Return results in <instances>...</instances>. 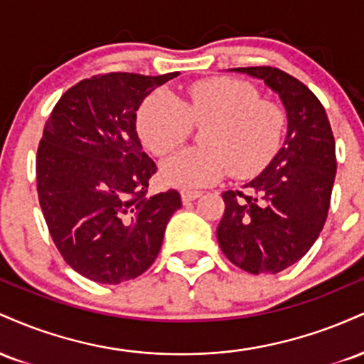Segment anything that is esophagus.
Returning <instances> with one entry per match:
<instances>
[{"label": "esophagus", "mask_w": 364, "mask_h": 364, "mask_svg": "<svg viewBox=\"0 0 364 364\" xmlns=\"http://www.w3.org/2000/svg\"><path fill=\"white\" fill-rule=\"evenodd\" d=\"M200 195H202V191L183 190V191H181V200H183V203H190V202H193V200L198 198Z\"/></svg>", "instance_id": "1"}]
</instances>
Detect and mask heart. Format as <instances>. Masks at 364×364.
<instances>
[{
	"mask_svg": "<svg viewBox=\"0 0 364 364\" xmlns=\"http://www.w3.org/2000/svg\"><path fill=\"white\" fill-rule=\"evenodd\" d=\"M287 116L279 104L260 99V92L240 78L217 77L198 82L179 102L169 92L149 94L136 111V132L154 156H166L202 129V147L185 149L162 164L171 186L214 185L231 171L250 178L269 164L282 145Z\"/></svg>",
	"mask_w": 364,
	"mask_h": 364,
	"instance_id": "obj_1",
	"label": "heart"
}]
</instances>
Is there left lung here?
<instances>
[{"mask_svg":"<svg viewBox=\"0 0 364 364\" xmlns=\"http://www.w3.org/2000/svg\"><path fill=\"white\" fill-rule=\"evenodd\" d=\"M262 78L287 111L284 147L245 191H224L217 241L250 274H279L306 255L327 220L336 179V140L313 92L274 66L232 68Z\"/></svg>","mask_w":364,"mask_h":364,"instance_id":"1","label":"left lung"}]
</instances>
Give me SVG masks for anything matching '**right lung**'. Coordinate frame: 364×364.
Returning a JSON list of instances; mask_svg holds the SVG:
<instances>
[{
  "mask_svg": "<svg viewBox=\"0 0 364 364\" xmlns=\"http://www.w3.org/2000/svg\"><path fill=\"white\" fill-rule=\"evenodd\" d=\"M179 73L112 72L68 89L44 124L37 149L39 203L58 252L83 277L121 284L152 265L176 190L149 196L156 162L141 150L136 111Z\"/></svg>",
  "mask_w": 364,
  "mask_h": 364,
  "instance_id": "1",
  "label": "right lung"
}]
</instances>
